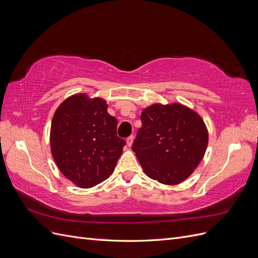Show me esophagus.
Returning a JSON list of instances; mask_svg holds the SVG:
<instances>
[{"label": "esophagus", "mask_w": 258, "mask_h": 258, "mask_svg": "<svg viewBox=\"0 0 258 258\" xmlns=\"http://www.w3.org/2000/svg\"><path fill=\"white\" fill-rule=\"evenodd\" d=\"M134 140H135V137L134 136H130L127 138V145L130 147L132 145V143H134Z\"/></svg>", "instance_id": "1"}]
</instances>
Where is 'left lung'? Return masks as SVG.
Returning <instances> with one entry per match:
<instances>
[{
	"label": "left lung",
	"mask_w": 258,
	"mask_h": 258,
	"mask_svg": "<svg viewBox=\"0 0 258 258\" xmlns=\"http://www.w3.org/2000/svg\"><path fill=\"white\" fill-rule=\"evenodd\" d=\"M141 121L132 151L145 174L166 185L184 182L207 150L204 119L181 103H155L142 111Z\"/></svg>",
	"instance_id": "left-lung-1"
}]
</instances>
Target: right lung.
<instances>
[{"label":"right lung","mask_w":258,"mask_h":258,"mask_svg":"<svg viewBox=\"0 0 258 258\" xmlns=\"http://www.w3.org/2000/svg\"><path fill=\"white\" fill-rule=\"evenodd\" d=\"M117 119L102 98L77 93L56 110L50 127V151L57 167L81 188L103 182L115 169L126 144L117 137Z\"/></svg>","instance_id":"add662e5"}]
</instances>
